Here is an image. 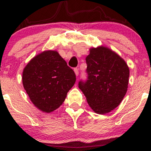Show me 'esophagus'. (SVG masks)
<instances>
[{
    "label": "esophagus",
    "mask_w": 151,
    "mask_h": 151,
    "mask_svg": "<svg viewBox=\"0 0 151 151\" xmlns=\"http://www.w3.org/2000/svg\"><path fill=\"white\" fill-rule=\"evenodd\" d=\"M74 73L76 74V76L79 75V70H78V68H74Z\"/></svg>",
    "instance_id": "esophagus-1"
}]
</instances>
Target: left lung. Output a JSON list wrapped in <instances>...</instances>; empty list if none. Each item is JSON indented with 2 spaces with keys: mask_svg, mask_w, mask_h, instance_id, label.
Returning <instances> with one entry per match:
<instances>
[{
  "mask_svg": "<svg viewBox=\"0 0 151 151\" xmlns=\"http://www.w3.org/2000/svg\"><path fill=\"white\" fill-rule=\"evenodd\" d=\"M89 51L86 58L87 80L79 81V88L95 113L107 114L116 108L126 95L129 68L108 47L100 46Z\"/></svg>",
  "mask_w": 151,
  "mask_h": 151,
  "instance_id": "1",
  "label": "left lung"
}]
</instances>
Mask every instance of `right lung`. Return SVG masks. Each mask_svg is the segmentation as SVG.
<instances>
[{
  "instance_id": "1",
  "label": "right lung",
  "mask_w": 151,
  "mask_h": 151,
  "mask_svg": "<svg viewBox=\"0 0 151 151\" xmlns=\"http://www.w3.org/2000/svg\"><path fill=\"white\" fill-rule=\"evenodd\" d=\"M22 79L32 104L42 111L50 113L65 101L76 75L58 52L47 50L27 63Z\"/></svg>"
}]
</instances>
